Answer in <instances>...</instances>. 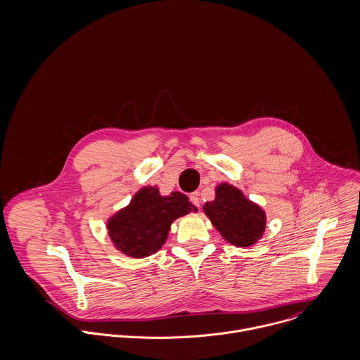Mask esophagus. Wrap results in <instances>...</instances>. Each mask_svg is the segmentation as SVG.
Masks as SVG:
<instances>
[{
    "label": "esophagus",
    "mask_w": 360,
    "mask_h": 360,
    "mask_svg": "<svg viewBox=\"0 0 360 360\" xmlns=\"http://www.w3.org/2000/svg\"><path fill=\"white\" fill-rule=\"evenodd\" d=\"M190 201H191L194 205L197 206V207H200V205H201L200 193H198V191H195V193H191V194H190Z\"/></svg>",
    "instance_id": "1"
}]
</instances>
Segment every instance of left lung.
Instances as JSON below:
<instances>
[{"mask_svg": "<svg viewBox=\"0 0 360 360\" xmlns=\"http://www.w3.org/2000/svg\"><path fill=\"white\" fill-rule=\"evenodd\" d=\"M204 212L221 237L236 247L254 245L266 227L264 212L227 183L217 186L214 201L206 202Z\"/></svg>", "mask_w": 360, "mask_h": 360, "instance_id": "8db88e82", "label": "left lung"}]
</instances>
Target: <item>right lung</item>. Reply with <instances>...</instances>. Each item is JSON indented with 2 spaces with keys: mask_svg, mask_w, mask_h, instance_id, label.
I'll return each mask as SVG.
<instances>
[{
  "mask_svg": "<svg viewBox=\"0 0 360 360\" xmlns=\"http://www.w3.org/2000/svg\"><path fill=\"white\" fill-rule=\"evenodd\" d=\"M190 212L198 209L186 194L173 191L160 197L156 187H144L130 205L109 219L106 227L119 251L127 257H150L165 244L172 221Z\"/></svg>",
  "mask_w": 360,
  "mask_h": 360,
  "instance_id": "obj_1",
  "label": "right lung"
}]
</instances>
